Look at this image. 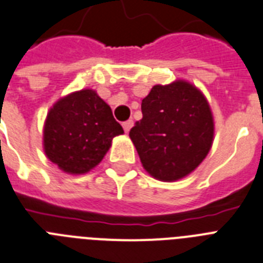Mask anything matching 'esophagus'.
<instances>
[{
  "instance_id": "esophagus-1",
  "label": "esophagus",
  "mask_w": 263,
  "mask_h": 263,
  "mask_svg": "<svg viewBox=\"0 0 263 263\" xmlns=\"http://www.w3.org/2000/svg\"><path fill=\"white\" fill-rule=\"evenodd\" d=\"M133 120H127L125 121V122L122 123V126H123V130L126 132V133H129V130L132 129V126H133Z\"/></svg>"
}]
</instances>
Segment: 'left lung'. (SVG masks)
Returning a JSON list of instances; mask_svg holds the SVG:
<instances>
[{"instance_id": "left-lung-1", "label": "left lung", "mask_w": 263, "mask_h": 263, "mask_svg": "<svg viewBox=\"0 0 263 263\" xmlns=\"http://www.w3.org/2000/svg\"><path fill=\"white\" fill-rule=\"evenodd\" d=\"M142 120L130 130L143 169L173 182L196 170L214 138V120L205 96L183 80L156 85L142 100Z\"/></svg>"}]
</instances>
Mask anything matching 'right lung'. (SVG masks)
I'll return each instance as SVG.
<instances>
[{"mask_svg": "<svg viewBox=\"0 0 263 263\" xmlns=\"http://www.w3.org/2000/svg\"><path fill=\"white\" fill-rule=\"evenodd\" d=\"M123 133L111 109L91 89L74 91L49 110L44 150L51 162L69 174H85L98 165L116 136Z\"/></svg>", "mask_w": 263, "mask_h": 263, "instance_id": "obj_1", "label": "right lung"}]
</instances>
